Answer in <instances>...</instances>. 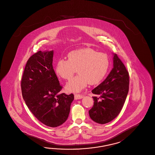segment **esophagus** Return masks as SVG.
Here are the masks:
<instances>
[{
	"instance_id": "1",
	"label": "esophagus",
	"mask_w": 155,
	"mask_h": 155,
	"mask_svg": "<svg viewBox=\"0 0 155 155\" xmlns=\"http://www.w3.org/2000/svg\"><path fill=\"white\" fill-rule=\"evenodd\" d=\"M84 97V96L82 95H80V94H75L74 95V99L77 100V99H82Z\"/></svg>"
}]
</instances>
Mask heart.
Returning a JSON list of instances; mask_svg holds the SVG:
<instances>
[{
	"label": "heart",
	"mask_w": 155,
	"mask_h": 155,
	"mask_svg": "<svg viewBox=\"0 0 155 155\" xmlns=\"http://www.w3.org/2000/svg\"><path fill=\"white\" fill-rule=\"evenodd\" d=\"M68 58V59L59 60L56 65V72L64 80H70L77 69L79 74L66 85V89L69 92H80L88 83L91 85L99 84L109 68L108 56L91 48L72 51Z\"/></svg>",
	"instance_id": "heart-1"
}]
</instances>
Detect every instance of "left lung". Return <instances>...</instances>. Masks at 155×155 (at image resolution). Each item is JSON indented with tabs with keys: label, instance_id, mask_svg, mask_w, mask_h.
<instances>
[{
	"label": "left lung",
	"instance_id": "1",
	"mask_svg": "<svg viewBox=\"0 0 155 155\" xmlns=\"http://www.w3.org/2000/svg\"><path fill=\"white\" fill-rule=\"evenodd\" d=\"M129 89V74L117 54L113 68L106 79L93 89L94 105L88 111L92 120L100 124L112 121L121 111Z\"/></svg>",
	"mask_w": 155,
	"mask_h": 155
}]
</instances>
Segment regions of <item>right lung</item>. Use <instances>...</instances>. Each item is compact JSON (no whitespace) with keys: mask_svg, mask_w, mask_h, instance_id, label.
Returning a JSON list of instances; mask_svg holds the SVG:
<instances>
[{"mask_svg":"<svg viewBox=\"0 0 155 155\" xmlns=\"http://www.w3.org/2000/svg\"><path fill=\"white\" fill-rule=\"evenodd\" d=\"M54 51H39L28 59L21 78L22 95L31 112L44 125L55 127L66 121L74 95L63 86L52 66Z\"/></svg>","mask_w":155,"mask_h":155,"instance_id":"add662e5","label":"right lung"}]
</instances>
